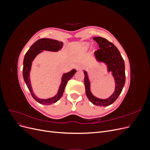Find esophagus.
I'll return each mask as SVG.
<instances>
[{
	"label": "esophagus",
	"mask_w": 150,
	"mask_h": 150,
	"mask_svg": "<svg viewBox=\"0 0 150 150\" xmlns=\"http://www.w3.org/2000/svg\"><path fill=\"white\" fill-rule=\"evenodd\" d=\"M75 67H76V69L77 70H81V69H82V68H83V66L81 65V64H76Z\"/></svg>",
	"instance_id": "esophagus-1"
}]
</instances>
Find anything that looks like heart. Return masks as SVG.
I'll list each match as a JSON object with an SVG mask.
<instances>
[{"mask_svg":"<svg viewBox=\"0 0 150 150\" xmlns=\"http://www.w3.org/2000/svg\"><path fill=\"white\" fill-rule=\"evenodd\" d=\"M88 46V44H86V46Z\"/></svg>","mask_w":150,"mask_h":150,"instance_id":"heart-1","label":"heart"}]
</instances>
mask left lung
<instances>
[{
    "instance_id": "left-lung-1",
    "label": "left lung",
    "mask_w": 150,
    "mask_h": 150,
    "mask_svg": "<svg viewBox=\"0 0 150 150\" xmlns=\"http://www.w3.org/2000/svg\"><path fill=\"white\" fill-rule=\"evenodd\" d=\"M93 39L99 45V49L95 51L94 55L99 62H104L107 65L108 72H111L115 80V91L107 99H99L93 96L91 92L90 81L87 72L84 71L86 94L93 104L99 106H108L114 103L121 94L125 84V62L119 50L112 43L101 37H95Z\"/></svg>"
}]
</instances>
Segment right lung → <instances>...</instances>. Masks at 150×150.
I'll return each mask as SVG.
<instances>
[{"label":"right lung","instance_id":"1","mask_svg":"<svg viewBox=\"0 0 150 150\" xmlns=\"http://www.w3.org/2000/svg\"><path fill=\"white\" fill-rule=\"evenodd\" d=\"M62 46L63 43L61 41L60 42L59 40L51 39L42 38L38 40L37 41L32 45L24 56L23 62V71H22L23 78L29 91L30 92L32 96L33 97L36 101L40 104H44V105H49V104H51L57 102L62 97L68 81L74 75L76 72V70L74 69L69 72L63 74L61 85L59 86V88L57 94L56 96L48 99H40L36 96L33 93V88H32L30 84V72L31 69L32 62H33L36 56L38 55L39 53L42 52L44 50L48 51L57 52L62 48Z\"/></svg>","mask_w":150,"mask_h":150}]
</instances>
